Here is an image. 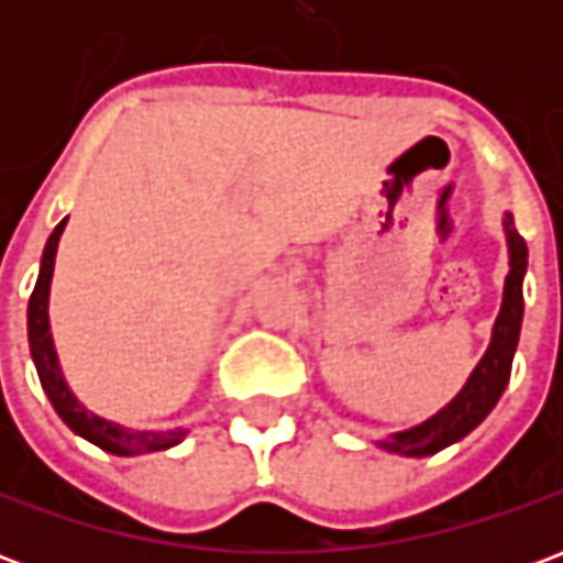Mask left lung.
I'll return each instance as SVG.
<instances>
[{
	"mask_svg": "<svg viewBox=\"0 0 563 563\" xmlns=\"http://www.w3.org/2000/svg\"><path fill=\"white\" fill-rule=\"evenodd\" d=\"M504 234H507L509 271L507 280H504L500 310H497L495 325H492V341L485 346L483 358L476 362L467 383L461 386L459 395L446 407H440L434 416H428L424 422L413 424V428L379 437L377 446L383 452L404 455V459L434 455L440 449L459 443L461 437L471 434L473 428L483 422L485 416L495 410V404L500 401V395L509 383V371H512V355L519 346L521 317H525L521 283H525V271H528V244L516 232L512 213H504Z\"/></svg>",
	"mask_w": 563,
	"mask_h": 563,
	"instance_id": "obj_1",
	"label": "left lung"
}]
</instances>
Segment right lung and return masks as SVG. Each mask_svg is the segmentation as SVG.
<instances>
[{
  "label": "right lung",
  "instance_id": "obj_1",
  "mask_svg": "<svg viewBox=\"0 0 563 563\" xmlns=\"http://www.w3.org/2000/svg\"><path fill=\"white\" fill-rule=\"evenodd\" d=\"M66 222L68 217L56 225L54 234L44 244L42 268H38V280H35V289H32L30 310H26L30 353L32 362H35V371H38V379H42L44 395H47V401L54 404L56 416L75 434L84 437L92 446L111 452V455L132 459V455H147V452H162V449L177 446L189 434V428H159V431H153V428H126V424L114 422V419L92 413L90 407H84V401H78V395L66 383V374H63V365H59V355H56L54 346V334H51V313H47L56 246H59V238L66 232Z\"/></svg>",
  "mask_w": 563,
  "mask_h": 563
}]
</instances>
